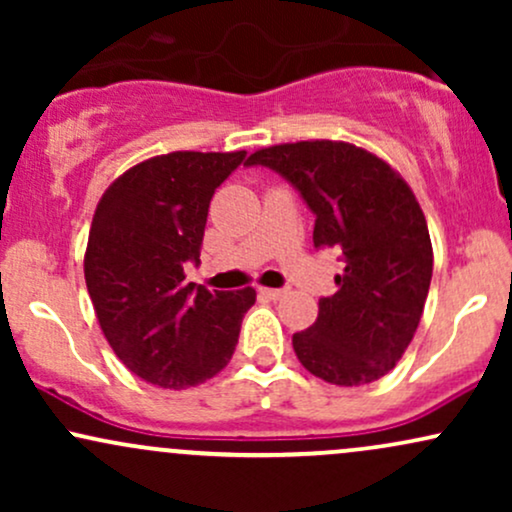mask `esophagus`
I'll return each instance as SVG.
<instances>
[{"mask_svg": "<svg viewBox=\"0 0 512 512\" xmlns=\"http://www.w3.org/2000/svg\"><path fill=\"white\" fill-rule=\"evenodd\" d=\"M260 293L264 298H269V301H276V298L284 296V289H260Z\"/></svg>", "mask_w": 512, "mask_h": 512, "instance_id": "34e87169", "label": "esophagus"}]
</instances>
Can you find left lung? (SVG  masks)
Instances as JSON below:
<instances>
[{
	"mask_svg": "<svg viewBox=\"0 0 512 512\" xmlns=\"http://www.w3.org/2000/svg\"><path fill=\"white\" fill-rule=\"evenodd\" d=\"M245 166L289 182L315 216V248L339 250L344 262L337 293L293 334L298 361L332 385L383 378L407 351L431 286V238L414 192L378 156L344 142L269 146Z\"/></svg>",
	"mask_w": 512,
	"mask_h": 512,
	"instance_id": "obj_1",
	"label": "left lung"
}]
</instances>
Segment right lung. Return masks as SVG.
<instances>
[{
    "label": "right lung",
    "mask_w": 512,
    "mask_h": 512,
    "mask_svg": "<svg viewBox=\"0 0 512 512\" xmlns=\"http://www.w3.org/2000/svg\"><path fill=\"white\" fill-rule=\"evenodd\" d=\"M243 161L245 151L156 156L98 202L84 260L88 296L117 358L146 383L195 387L236 351L255 289L209 291L187 284L185 269L199 264L216 187Z\"/></svg>",
    "instance_id": "right-lung-1"
}]
</instances>
